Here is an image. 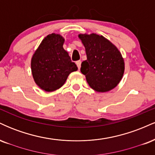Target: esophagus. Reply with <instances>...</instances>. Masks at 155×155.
<instances>
[{
    "mask_svg": "<svg viewBox=\"0 0 155 155\" xmlns=\"http://www.w3.org/2000/svg\"><path fill=\"white\" fill-rule=\"evenodd\" d=\"M81 62L80 61V60H79V61H77L76 63V65H77V67H78V68H79V70L80 69V68H81Z\"/></svg>",
    "mask_w": 155,
    "mask_h": 155,
    "instance_id": "34e87169",
    "label": "esophagus"
}]
</instances>
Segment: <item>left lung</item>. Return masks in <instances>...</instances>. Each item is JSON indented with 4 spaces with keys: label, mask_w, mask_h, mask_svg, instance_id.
I'll return each mask as SVG.
<instances>
[{
    "label": "left lung",
    "mask_w": 155,
    "mask_h": 155,
    "mask_svg": "<svg viewBox=\"0 0 155 155\" xmlns=\"http://www.w3.org/2000/svg\"><path fill=\"white\" fill-rule=\"evenodd\" d=\"M79 38L87 54L81 72L90 87L99 92L116 87L124 71V59L119 49L103 35L95 33L79 34Z\"/></svg>",
    "instance_id": "8db88e82"
}]
</instances>
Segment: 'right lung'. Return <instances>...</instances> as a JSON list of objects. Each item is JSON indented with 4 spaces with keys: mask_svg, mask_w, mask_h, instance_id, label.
<instances>
[{
    "mask_svg": "<svg viewBox=\"0 0 155 155\" xmlns=\"http://www.w3.org/2000/svg\"><path fill=\"white\" fill-rule=\"evenodd\" d=\"M65 39L60 34L48 35L31 59V71L35 84L43 90L52 92L61 87L68 76L78 70L63 49Z\"/></svg>",
    "mask_w": 155,
    "mask_h": 155,
    "instance_id": "add662e5",
    "label": "right lung"
}]
</instances>
